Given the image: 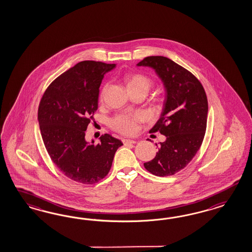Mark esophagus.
<instances>
[{
    "label": "esophagus",
    "instance_id": "obj_1",
    "mask_svg": "<svg viewBox=\"0 0 252 252\" xmlns=\"http://www.w3.org/2000/svg\"><path fill=\"white\" fill-rule=\"evenodd\" d=\"M123 143L124 145H128V144H135L137 143V141L133 139H123Z\"/></svg>",
    "mask_w": 252,
    "mask_h": 252
}]
</instances>
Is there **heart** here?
<instances>
[{
  "label": "heart",
  "mask_w": 252,
  "mask_h": 252,
  "mask_svg": "<svg viewBox=\"0 0 252 252\" xmlns=\"http://www.w3.org/2000/svg\"><path fill=\"white\" fill-rule=\"evenodd\" d=\"M126 81L129 92L141 91L148 93L153 86V80L152 77L147 76L145 74L140 73H129L126 74ZM106 91V85L102 87L99 97L102 98ZM142 119V115L140 114L135 115H117L110 121L111 127L117 132L122 134H132L137 129V121Z\"/></svg>",
  "instance_id": "b5f03b06"
}]
</instances>
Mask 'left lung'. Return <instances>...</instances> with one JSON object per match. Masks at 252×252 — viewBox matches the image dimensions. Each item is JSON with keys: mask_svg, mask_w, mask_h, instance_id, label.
<instances>
[{"mask_svg": "<svg viewBox=\"0 0 252 252\" xmlns=\"http://www.w3.org/2000/svg\"><path fill=\"white\" fill-rule=\"evenodd\" d=\"M138 66L155 69L166 90L160 119L150 132L166 137L153 160L144 163L154 176H173L194 158L205 136L208 99L198 78L167 57L149 56Z\"/></svg>", "mask_w": 252, "mask_h": 252, "instance_id": "1", "label": "left lung"}]
</instances>
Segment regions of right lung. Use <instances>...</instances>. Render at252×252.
Segmentation results:
<instances>
[{
	"label": "right lung",
	"instance_id": "add662e5",
	"mask_svg": "<svg viewBox=\"0 0 252 252\" xmlns=\"http://www.w3.org/2000/svg\"><path fill=\"white\" fill-rule=\"evenodd\" d=\"M115 63L82 61L55 78L40 99L38 120L47 153L71 180L98 183L108 175L122 142L104 134L98 144L85 139L98 109L99 86Z\"/></svg>",
	"mask_w": 252,
	"mask_h": 252
}]
</instances>
